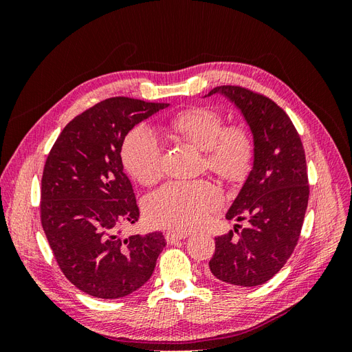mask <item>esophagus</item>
I'll use <instances>...</instances> for the list:
<instances>
[{
	"label": "esophagus",
	"mask_w": 352,
	"mask_h": 352,
	"mask_svg": "<svg viewBox=\"0 0 352 352\" xmlns=\"http://www.w3.org/2000/svg\"><path fill=\"white\" fill-rule=\"evenodd\" d=\"M189 236V233H185V232H167L166 233V239L168 243H175L180 239H185Z\"/></svg>",
	"instance_id": "esophagus-1"
}]
</instances>
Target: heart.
Masks as SVG:
<instances>
[{
  "label": "heart",
  "mask_w": 352,
  "mask_h": 352,
  "mask_svg": "<svg viewBox=\"0 0 352 352\" xmlns=\"http://www.w3.org/2000/svg\"><path fill=\"white\" fill-rule=\"evenodd\" d=\"M172 129L206 151L207 167L220 177L239 180L248 173L254 141L245 127H225L219 113L197 107L177 114L172 120ZM122 160L127 172L141 184H153L160 177L163 150L151 127L141 124L127 133ZM219 204V190L210 182H167L148 195L145 211L153 225L184 232L201 225Z\"/></svg>",
  "instance_id": "obj_1"
}]
</instances>
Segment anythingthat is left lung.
I'll return each mask as SVG.
<instances>
[{
	"label": "left lung",
	"instance_id": "1",
	"mask_svg": "<svg viewBox=\"0 0 352 352\" xmlns=\"http://www.w3.org/2000/svg\"><path fill=\"white\" fill-rule=\"evenodd\" d=\"M239 110L254 141L251 172L226 212L248 226L214 238L208 263L216 279L236 286H258L278 273L300 238L308 204L304 148L289 117L272 100L241 87L212 88Z\"/></svg>",
	"mask_w": 352,
	"mask_h": 352
}]
</instances>
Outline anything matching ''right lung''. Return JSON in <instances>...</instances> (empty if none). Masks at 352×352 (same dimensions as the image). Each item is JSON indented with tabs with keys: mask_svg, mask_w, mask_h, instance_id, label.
I'll return each instance as SVG.
<instances>
[{
	"mask_svg": "<svg viewBox=\"0 0 352 352\" xmlns=\"http://www.w3.org/2000/svg\"><path fill=\"white\" fill-rule=\"evenodd\" d=\"M168 104L116 97L63 129L47 158L41 221L66 278L82 292L117 300L140 289L166 247L162 232L120 236L140 219L123 172L122 145L133 127Z\"/></svg>",
	"mask_w": 352,
	"mask_h": 352,
	"instance_id": "1",
	"label": "right lung"
}]
</instances>
